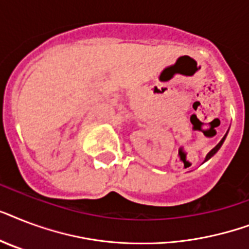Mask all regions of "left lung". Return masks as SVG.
I'll return each instance as SVG.
<instances>
[{
  "instance_id": "left-lung-1",
  "label": "left lung",
  "mask_w": 249,
  "mask_h": 249,
  "mask_svg": "<svg viewBox=\"0 0 249 249\" xmlns=\"http://www.w3.org/2000/svg\"><path fill=\"white\" fill-rule=\"evenodd\" d=\"M225 137H226V136H225ZM225 137H224V138H222V140L220 141V142H218V144H217L216 147H214V148H212V150H211V151L208 152V155H207V158H205V160L211 159V158H212V156L214 155V154H216L217 151H218V148H220L221 146H222V143H224V141H225Z\"/></svg>"
}]
</instances>
